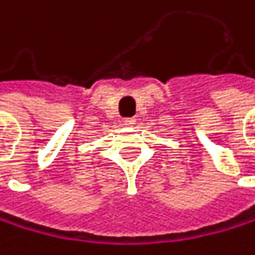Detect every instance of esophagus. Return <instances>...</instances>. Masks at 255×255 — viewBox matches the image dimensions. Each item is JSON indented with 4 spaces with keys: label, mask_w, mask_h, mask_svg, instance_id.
<instances>
[{
    "label": "esophagus",
    "mask_w": 255,
    "mask_h": 255,
    "mask_svg": "<svg viewBox=\"0 0 255 255\" xmlns=\"http://www.w3.org/2000/svg\"><path fill=\"white\" fill-rule=\"evenodd\" d=\"M136 124V119L134 117H128V119H124V125L125 127H133Z\"/></svg>",
    "instance_id": "1"
}]
</instances>
